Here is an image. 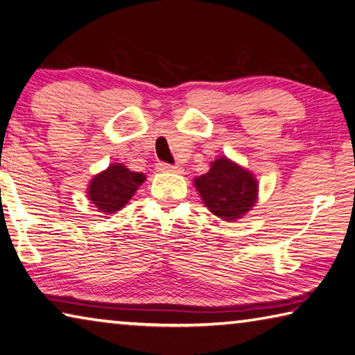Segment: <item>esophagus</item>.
Here are the masks:
<instances>
[{"label": "esophagus", "mask_w": 355, "mask_h": 355, "mask_svg": "<svg viewBox=\"0 0 355 355\" xmlns=\"http://www.w3.org/2000/svg\"><path fill=\"white\" fill-rule=\"evenodd\" d=\"M157 171L160 173H182V168L178 165H170V164H164V162H159L157 164Z\"/></svg>", "instance_id": "obj_1"}]
</instances>
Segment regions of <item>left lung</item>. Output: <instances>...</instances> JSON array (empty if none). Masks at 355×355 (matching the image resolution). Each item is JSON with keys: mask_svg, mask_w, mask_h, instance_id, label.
<instances>
[{"mask_svg": "<svg viewBox=\"0 0 355 355\" xmlns=\"http://www.w3.org/2000/svg\"><path fill=\"white\" fill-rule=\"evenodd\" d=\"M193 182L209 211L226 222L245 216L258 200V182L253 174L226 157L214 160L211 170Z\"/></svg>", "mask_w": 355, "mask_h": 355, "instance_id": "obj_1", "label": "left lung"}]
</instances>
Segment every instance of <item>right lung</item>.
Segmentation results:
<instances>
[{
	"label": "right lung",
	"instance_id": "right-lung-1",
	"mask_svg": "<svg viewBox=\"0 0 355 355\" xmlns=\"http://www.w3.org/2000/svg\"><path fill=\"white\" fill-rule=\"evenodd\" d=\"M144 179L146 176L143 173L130 171L121 164H112L105 171L91 179L88 198L98 212L114 214L129 202Z\"/></svg>",
	"mask_w": 355,
	"mask_h": 355
}]
</instances>
